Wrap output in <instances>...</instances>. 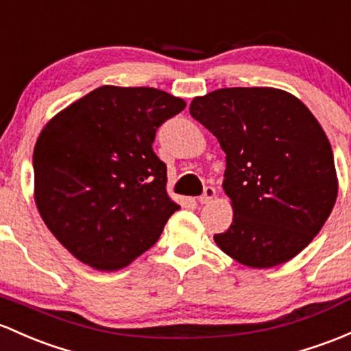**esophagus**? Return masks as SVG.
Wrapping results in <instances>:
<instances>
[{"mask_svg":"<svg viewBox=\"0 0 351 351\" xmlns=\"http://www.w3.org/2000/svg\"><path fill=\"white\" fill-rule=\"evenodd\" d=\"M214 197H216V189H214V187H210V186H207L204 192H202L201 197H199V202H201V204H207V202L213 201Z\"/></svg>","mask_w":351,"mask_h":351,"instance_id":"1","label":"esophagus"}]
</instances>
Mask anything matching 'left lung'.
<instances>
[{"label": "left lung", "mask_w": 351, "mask_h": 351, "mask_svg": "<svg viewBox=\"0 0 351 351\" xmlns=\"http://www.w3.org/2000/svg\"><path fill=\"white\" fill-rule=\"evenodd\" d=\"M191 115L226 152L232 222L217 246L265 269L300 254L323 228L338 194L330 141L306 105L269 86L219 88L195 97Z\"/></svg>", "instance_id": "left-lung-1"}]
</instances>
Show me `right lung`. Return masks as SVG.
I'll return each instance as SVG.
<instances>
[{"instance_id":"1","label":"right lung","mask_w":351,"mask_h":351,"mask_svg":"<svg viewBox=\"0 0 351 351\" xmlns=\"http://www.w3.org/2000/svg\"><path fill=\"white\" fill-rule=\"evenodd\" d=\"M186 101L149 86L104 85L56 114L33 152L35 202L78 261L117 271L157 243L180 209L165 191L156 132Z\"/></svg>"}]
</instances>
